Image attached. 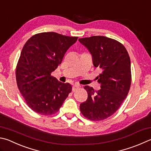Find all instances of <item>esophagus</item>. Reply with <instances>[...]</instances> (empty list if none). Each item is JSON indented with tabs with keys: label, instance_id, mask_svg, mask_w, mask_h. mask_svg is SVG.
I'll use <instances>...</instances> for the list:
<instances>
[{
	"label": "esophagus",
	"instance_id": "1",
	"mask_svg": "<svg viewBox=\"0 0 151 151\" xmlns=\"http://www.w3.org/2000/svg\"><path fill=\"white\" fill-rule=\"evenodd\" d=\"M80 87L78 84H74L73 86V91H75L76 90H77L78 88Z\"/></svg>",
	"mask_w": 151,
	"mask_h": 151
}]
</instances>
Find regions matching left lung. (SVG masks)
<instances>
[{"label": "left lung", "mask_w": 151, "mask_h": 151, "mask_svg": "<svg viewBox=\"0 0 151 151\" xmlns=\"http://www.w3.org/2000/svg\"><path fill=\"white\" fill-rule=\"evenodd\" d=\"M78 41L91 54L94 66L102 70L97 76L101 88L98 91L84 86L88 98L81 104V111L92 121L104 120L118 109L129 91L130 57L124 46L111 38L97 35Z\"/></svg>", "instance_id": "8db88e82"}]
</instances>
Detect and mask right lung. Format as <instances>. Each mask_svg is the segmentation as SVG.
<instances>
[{
    "instance_id": "1",
    "label": "right lung",
    "mask_w": 151,
    "mask_h": 151,
    "mask_svg": "<svg viewBox=\"0 0 151 151\" xmlns=\"http://www.w3.org/2000/svg\"><path fill=\"white\" fill-rule=\"evenodd\" d=\"M78 37L55 32L33 35L22 50L16 70L18 89L26 104L41 115L59 111L72 90L69 83H63L51 73L61 63L65 53Z\"/></svg>"
}]
</instances>
